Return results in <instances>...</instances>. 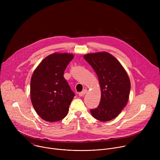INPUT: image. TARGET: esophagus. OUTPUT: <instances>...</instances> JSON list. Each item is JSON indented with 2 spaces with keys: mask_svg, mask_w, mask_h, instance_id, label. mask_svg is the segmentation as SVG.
<instances>
[{
  "mask_svg": "<svg viewBox=\"0 0 160 160\" xmlns=\"http://www.w3.org/2000/svg\"><path fill=\"white\" fill-rule=\"evenodd\" d=\"M87 92V89H84V90H83L81 92L79 93V96H80V97L83 96Z\"/></svg>",
  "mask_w": 160,
  "mask_h": 160,
  "instance_id": "esophagus-1",
  "label": "esophagus"
}]
</instances>
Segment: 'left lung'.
I'll use <instances>...</instances> for the list:
<instances>
[{
  "mask_svg": "<svg viewBox=\"0 0 160 160\" xmlns=\"http://www.w3.org/2000/svg\"><path fill=\"white\" fill-rule=\"evenodd\" d=\"M84 59L98 75L101 98L97 108L90 109L91 115L101 122L115 118L129 98L130 82L120 62L106 52L87 54Z\"/></svg>",
  "mask_w": 160,
  "mask_h": 160,
  "instance_id": "left-lung-1",
  "label": "left lung"
}]
</instances>
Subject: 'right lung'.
Here are the masks:
<instances>
[{
	"mask_svg": "<svg viewBox=\"0 0 160 160\" xmlns=\"http://www.w3.org/2000/svg\"><path fill=\"white\" fill-rule=\"evenodd\" d=\"M73 58L72 54H52L42 60L32 75V103L38 116L45 121L58 122L67 115L75 94L63 75Z\"/></svg>",
	"mask_w": 160,
	"mask_h": 160,
	"instance_id": "add662e5",
	"label": "right lung"
}]
</instances>
